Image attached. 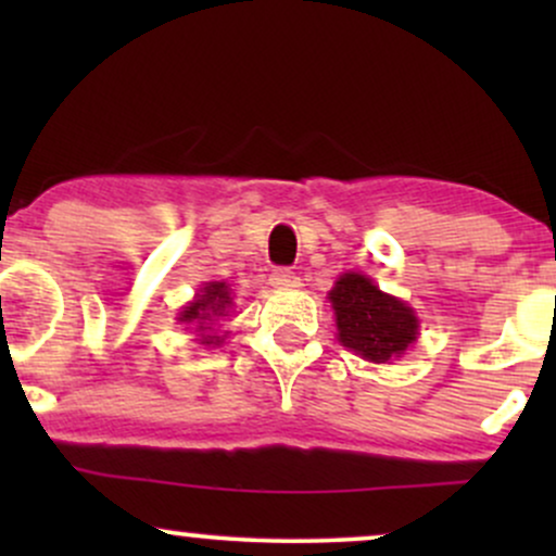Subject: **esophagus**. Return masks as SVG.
Returning a JSON list of instances; mask_svg holds the SVG:
<instances>
[{
	"label": "esophagus",
	"instance_id": "1",
	"mask_svg": "<svg viewBox=\"0 0 556 556\" xmlns=\"http://www.w3.org/2000/svg\"><path fill=\"white\" fill-rule=\"evenodd\" d=\"M269 282L274 287H282V290H292V287H300V277L292 269H285V266H279V269L271 271Z\"/></svg>",
	"mask_w": 556,
	"mask_h": 556
}]
</instances>
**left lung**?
<instances>
[{"instance_id":"1","label":"left lung","mask_w":556,"mask_h":556,"mask_svg":"<svg viewBox=\"0 0 556 556\" xmlns=\"http://www.w3.org/2000/svg\"><path fill=\"white\" fill-rule=\"evenodd\" d=\"M340 342L361 358L387 363L416 342L418 318L413 308L376 287L363 274H342L329 292Z\"/></svg>"}]
</instances>
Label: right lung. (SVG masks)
Masks as SVG:
<instances>
[{
	"label": "right lung",
	"mask_w": 556,
	"mask_h": 556,
	"mask_svg": "<svg viewBox=\"0 0 556 556\" xmlns=\"http://www.w3.org/2000/svg\"><path fill=\"white\" fill-rule=\"evenodd\" d=\"M232 305V298H229V290L225 282H208L206 287L201 290V295H198L193 303L185 305L180 311V321H188V324H195L198 331H208L212 327H206V324H212L216 316H225V311ZM222 340L214 334H201V344H219Z\"/></svg>",
	"instance_id": "obj_1"
}]
</instances>
